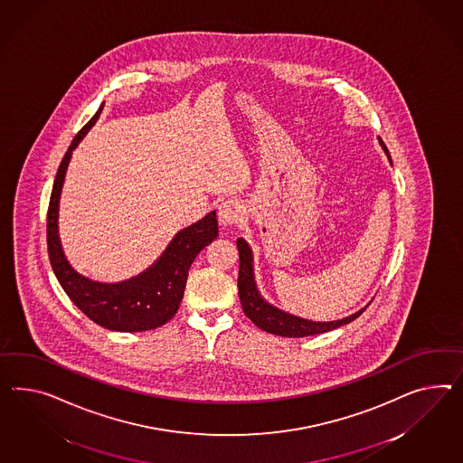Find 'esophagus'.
<instances>
[{
	"label": "esophagus",
	"mask_w": 463,
	"mask_h": 463,
	"mask_svg": "<svg viewBox=\"0 0 463 463\" xmlns=\"http://www.w3.org/2000/svg\"><path fill=\"white\" fill-rule=\"evenodd\" d=\"M242 217H244V209L238 200H224L219 205V222L221 224L236 225L242 221Z\"/></svg>",
	"instance_id": "esophagus-1"
}]
</instances>
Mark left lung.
<instances>
[{
	"label": "left lung",
	"instance_id": "left-lung-1",
	"mask_svg": "<svg viewBox=\"0 0 463 463\" xmlns=\"http://www.w3.org/2000/svg\"><path fill=\"white\" fill-rule=\"evenodd\" d=\"M377 139L391 162V155H389L384 141L381 137H377ZM236 244H238L239 250V300H241L242 310L250 322L268 334L289 338L324 334V332L334 330L338 326H347L367 308V305H365L359 312L352 313L349 317L334 320V322H313V320H307V318H301L297 315L283 312V310L276 308L275 305L264 300L263 295L258 289L256 279H254V261H252V250H250V244L242 238H239Z\"/></svg>",
	"mask_w": 463,
	"mask_h": 463
}]
</instances>
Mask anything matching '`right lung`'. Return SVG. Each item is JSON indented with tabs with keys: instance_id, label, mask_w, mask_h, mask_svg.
<instances>
[{
	"instance_id": "add662e5",
	"label": "right lung",
	"mask_w": 463,
	"mask_h": 463,
	"mask_svg": "<svg viewBox=\"0 0 463 463\" xmlns=\"http://www.w3.org/2000/svg\"><path fill=\"white\" fill-rule=\"evenodd\" d=\"M102 106L104 104H100L98 113L75 135L55 176L47 213L49 258L52 269L67 297L92 322L116 332H145L162 326L175 315L184 298L188 269L200 250L219 236V225L213 211L199 222L178 231L150 268L125 281L99 283L75 271L63 254L59 238V202L72 151L96 125Z\"/></svg>"
}]
</instances>
